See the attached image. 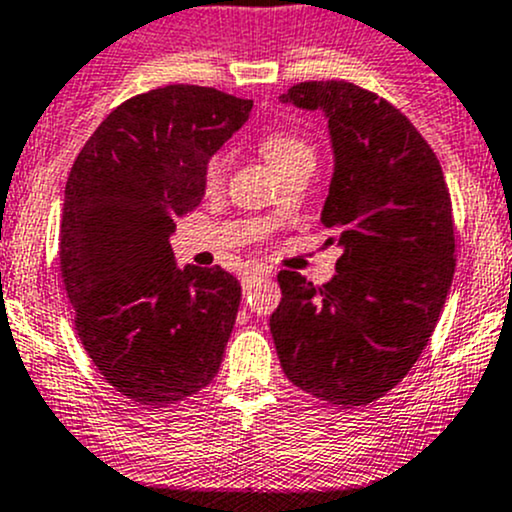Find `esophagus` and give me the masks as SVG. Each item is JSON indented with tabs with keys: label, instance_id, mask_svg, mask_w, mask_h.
<instances>
[{
	"label": "esophagus",
	"instance_id": "obj_1",
	"mask_svg": "<svg viewBox=\"0 0 512 512\" xmlns=\"http://www.w3.org/2000/svg\"><path fill=\"white\" fill-rule=\"evenodd\" d=\"M263 276H266L263 271H246L244 276H241V285H244V290H249L251 285H256Z\"/></svg>",
	"mask_w": 512,
	"mask_h": 512
}]
</instances>
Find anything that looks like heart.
Returning <instances> with one entry per match:
<instances>
[{"instance_id": "heart-1", "label": "heart", "mask_w": 512, "mask_h": 512, "mask_svg": "<svg viewBox=\"0 0 512 512\" xmlns=\"http://www.w3.org/2000/svg\"><path fill=\"white\" fill-rule=\"evenodd\" d=\"M258 148H261L268 166L276 170L280 178L293 173V170L315 168V146H312L307 139H302L300 134H293V131H285V129L266 131V134L261 136V141H258ZM224 168H227V158H224V153H212V156L207 158L205 170H202V180H205L207 190H214L222 185Z\"/></svg>"}]
</instances>
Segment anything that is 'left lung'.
I'll use <instances>...</instances> for the list:
<instances>
[{"mask_svg":"<svg viewBox=\"0 0 512 512\" xmlns=\"http://www.w3.org/2000/svg\"><path fill=\"white\" fill-rule=\"evenodd\" d=\"M280 102L327 114L337 166L322 224L342 256L324 285L278 273L273 342L300 390L359 408L408 376L437 327L456 266L452 197L432 146L376 92L307 80Z\"/></svg>","mask_w":512,"mask_h":512,"instance_id":"left-lung-1","label":"left lung"}]
</instances>
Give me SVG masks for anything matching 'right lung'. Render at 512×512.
Returning <instances> with one entry per match:
<instances>
[{"mask_svg": "<svg viewBox=\"0 0 512 512\" xmlns=\"http://www.w3.org/2000/svg\"><path fill=\"white\" fill-rule=\"evenodd\" d=\"M254 102L166 85L119 104L70 168L60 273L75 332L104 381L166 408L210 386L232 337L241 285L214 268H175V219L205 192L207 158Z\"/></svg>", "mask_w": 512, "mask_h": 512, "instance_id": "add662e5", "label": "right lung"}]
</instances>
